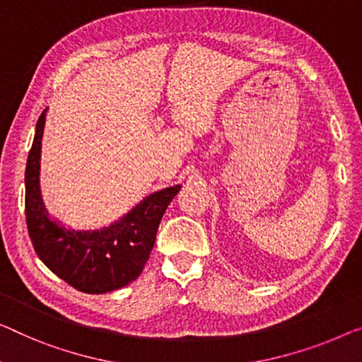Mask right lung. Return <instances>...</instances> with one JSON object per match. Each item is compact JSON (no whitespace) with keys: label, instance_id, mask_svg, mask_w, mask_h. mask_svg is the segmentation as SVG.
Returning a JSON list of instances; mask_svg holds the SVG:
<instances>
[{"label":"right lung","instance_id":"1","mask_svg":"<svg viewBox=\"0 0 362 362\" xmlns=\"http://www.w3.org/2000/svg\"><path fill=\"white\" fill-rule=\"evenodd\" d=\"M47 110L37 120L25 164V223L32 245L48 269L78 291L105 294L120 289L141 274L154 247L160 219L182 185L151 193L105 228H66L48 214L40 193V153Z\"/></svg>","mask_w":362,"mask_h":362}]
</instances>
